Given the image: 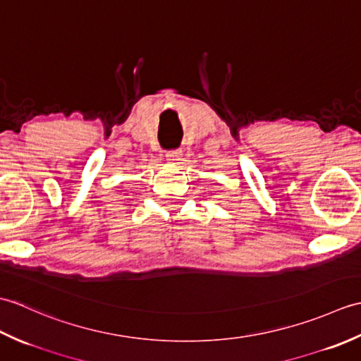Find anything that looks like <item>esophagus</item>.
Segmentation results:
<instances>
[{"label":"esophagus","instance_id":"1","mask_svg":"<svg viewBox=\"0 0 361 361\" xmlns=\"http://www.w3.org/2000/svg\"><path fill=\"white\" fill-rule=\"evenodd\" d=\"M181 155H183L181 150H171V152L166 153V159L169 161V163L176 164L181 159Z\"/></svg>","mask_w":361,"mask_h":361}]
</instances>
